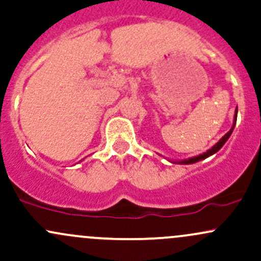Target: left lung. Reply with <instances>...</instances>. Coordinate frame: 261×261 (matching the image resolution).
Segmentation results:
<instances>
[{"label": "left lung", "mask_w": 261, "mask_h": 261, "mask_svg": "<svg viewBox=\"0 0 261 261\" xmlns=\"http://www.w3.org/2000/svg\"><path fill=\"white\" fill-rule=\"evenodd\" d=\"M237 117H238V107H237V109H235V114H234V122H232V125H231L230 130H229L228 133H226L225 136L223 137V138L219 139V142H218V143H215V144L213 145V147L210 148V149L206 150V152H204V153L199 154V155H197V156H193V158L183 159V161H173V162H174V163H178V164H193V163H197V162H200V161H203V159H206V158H208V156L213 155V154H215V153H217V152H219V150H220V148L223 147L224 144H225L226 141H228V139H229V137L231 136L232 130H234V127H235V124H237ZM170 162H172V161H170Z\"/></svg>", "instance_id": "1"}]
</instances>
